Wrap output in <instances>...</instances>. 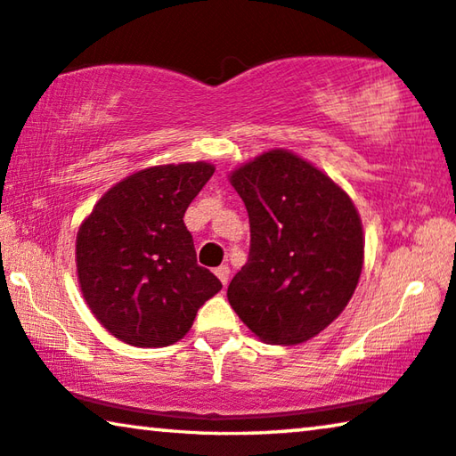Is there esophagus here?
<instances>
[{
  "label": "esophagus",
  "instance_id": "34e87169",
  "mask_svg": "<svg viewBox=\"0 0 456 456\" xmlns=\"http://www.w3.org/2000/svg\"><path fill=\"white\" fill-rule=\"evenodd\" d=\"M214 273L217 275V280L222 281V286H226L228 277H230V267L228 265H220V267H216Z\"/></svg>",
  "mask_w": 456,
  "mask_h": 456
}]
</instances>
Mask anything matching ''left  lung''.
<instances>
[{"instance_id":"1","label":"left lung","mask_w":456,"mask_h":456,"mask_svg":"<svg viewBox=\"0 0 456 456\" xmlns=\"http://www.w3.org/2000/svg\"><path fill=\"white\" fill-rule=\"evenodd\" d=\"M250 222V253L228 302L272 346L313 339L352 300L364 230L352 197L289 150L263 151L228 175Z\"/></svg>"}]
</instances>
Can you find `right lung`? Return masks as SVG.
Returning a JSON list of instances; mask_svg holds the SVG:
<instances>
[{
	"mask_svg": "<svg viewBox=\"0 0 456 456\" xmlns=\"http://www.w3.org/2000/svg\"><path fill=\"white\" fill-rule=\"evenodd\" d=\"M209 162L160 164L125 176L84 217L76 269L86 305L110 335L135 347L173 346L222 289L197 265L183 216L212 179Z\"/></svg>",
	"mask_w": 456,
	"mask_h": 456,
	"instance_id": "right-lung-1",
	"label": "right lung"
}]
</instances>
